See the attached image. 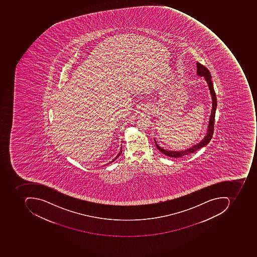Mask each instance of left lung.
Segmentation results:
<instances>
[{"label": "left lung", "instance_id": "1", "mask_svg": "<svg viewBox=\"0 0 257 257\" xmlns=\"http://www.w3.org/2000/svg\"><path fill=\"white\" fill-rule=\"evenodd\" d=\"M197 75L199 76H203L205 78V81H206L207 84H208V89H209L210 93H211V100H212V108H211V116H210L209 122H208L206 135L198 144L194 145L191 148L185 150V151H174L163 149L161 147L158 145V143L155 140V145H156L157 148L162 154L167 155V156L171 157V158H181V157L187 156V155L193 154L194 152L198 151L200 148L206 146L208 143L210 142V141H211V138H212V135H213L215 110H216L217 108V99L216 96H215V90H214L213 84H212V81H211V73H210L208 69L205 68L203 65H201L199 62H197Z\"/></svg>", "mask_w": 257, "mask_h": 257}]
</instances>
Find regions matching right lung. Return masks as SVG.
Listing matches in <instances>:
<instances>
[{
  "label": "right lung",
  "mask_w": 257,
  "mask_h": 257,
  "mask_svg": "<svg viewBox=\"0 0 257 257\" xmlns=\"http://www.w3.org/2000/svg\"><path fill=\"white\" fill-rule=\"evenodd\" d=\"M121 154H122V147H121L120 151H119V154H118V155H116V158H114V159L112 160V161H110V162L108 163V164H110V163L113 162V161H115V160L117 159V158H119V155H121ZM108 164H107V165H108Z\"/></svg>",
  "instance_id": "add662e5"
}]
</instances>
